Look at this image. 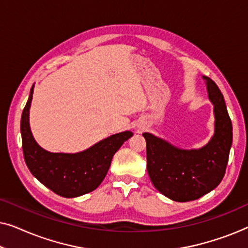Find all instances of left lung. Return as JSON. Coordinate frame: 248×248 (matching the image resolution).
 <instances>
[{"instance_id":"obj_1","label":"left lung","mask_w":248,"mask_h":248,"mask_svg":"<svg viewBox=\"0 0 248 248\" xmlns=\"http://www.w3.org/2000/svg\"><path fill=\"white\" fill-rule=\"evenodd\" d=\"M202 78L215 114V133L208 143L199 149H181L143 133L149 177L161 194L176 202L193 201L220 184L232 144V125L221 91L210 78Z\"/></svg>"}]
</instances>
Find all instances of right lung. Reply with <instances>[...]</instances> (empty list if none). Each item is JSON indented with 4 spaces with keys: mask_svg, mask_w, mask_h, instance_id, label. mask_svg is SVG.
<instances>
[{
    "mask_svg": "<svg viewBox=\"0 0 248 248\" xmlns=\"http://www.w3.org/2000/svg\"><path fill=\"white\" fill-rule=\"evenodd\" d=\"M32 93L33 86L20 124L23 157L30 172L50 191L64 198H77L93 192L104 181L114 155L133 133L124 131L113 134L77 154L49 152L37 143L30 130Z\"/></svg>",
    "mask_w": 248,
    "mask_h": 248,
    "instance_id": "right-lung-1",
    "label": "right lung"
}]
</instances>
